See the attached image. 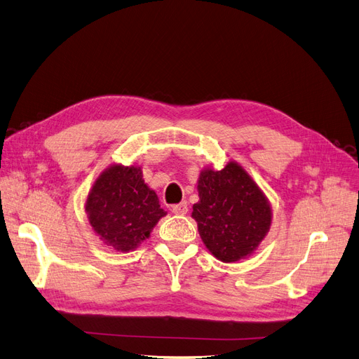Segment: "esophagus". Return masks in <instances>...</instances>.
Wrapping results in <instances>:
<instances>
[{
    "instance_id": "obj_1",
    "label": "esophagus",
    "mask_w": 359,
    "mask_h": 359,
    "mask_svg": "<svg viewBox=\"0 0 359 359\" xmlns=\"http://www.w3.org/2000/svg\"><path fill=\"white\" fill-rule=\"evenodd\" d=\"M171 211L175 215H180V216H183V215H187L188 211H189V208H188V203H180V204H176V205H172L171 207Z\"/></svg>"
}]
</instances>
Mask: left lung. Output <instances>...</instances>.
<instances>
[{
	"label": "left lung",
	"instance_id": "obj_1",
	"mask_svg": "<svg viewBox=\"0 0 359 359\" xmlns=\"http://www.w3.org/2000/svg\"><path fill=\"white\" fill-rule=\"evenodd\" d=\"M198 195L192 217L205 247L219 260L231 263L250 256L269 232L271 205L240 164L203 170Z\"/></svg>",
	"mask_w": 359,
	"mask_h": 359
}]
</instances>
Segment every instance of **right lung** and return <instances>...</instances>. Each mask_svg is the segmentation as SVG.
<instances>
[{"instance_id": "1", "label": "right lung", "mask_w": 359, "mask_h": 359, "mask_svg": "<svg viewBox=\"0 0 359 359\" xmlns=\"http://www.w3.org/2000/svg\"><path fill=\"white\" fill-rule=\"evenodd\" d=\"M86 211L91 228L104 245L127 253L149 238L158 220L167 213L143 180L140 167L115 164L93 184Z\"/></svg>"}]
</instances>
